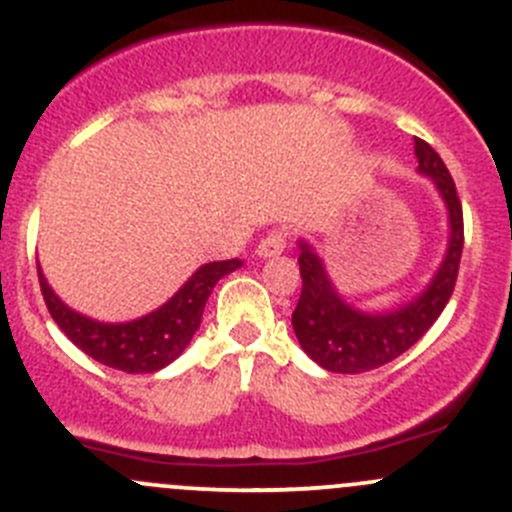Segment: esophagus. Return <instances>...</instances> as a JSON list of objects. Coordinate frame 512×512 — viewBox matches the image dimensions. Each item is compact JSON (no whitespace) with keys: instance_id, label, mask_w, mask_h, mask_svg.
Instances as JSON below:
<instances>
[{"instance_id":"esophagus-1","label":"esophagus","mask_w":512,"mask_h":512,"mask_svg":"<svg viewBox=\"0 0 512 512\" xmlns=\"http://www.w3.org/2000/svg\"><path fill=\"white\" fill-rule=\"evenodd\" d=\"M285 247H287L285 232L275 230V232H270V235H267L265 240L260 242V245H257V255L265 257V260H267V257L282 255V252H285Z\"/></svg>"}]
</instances>
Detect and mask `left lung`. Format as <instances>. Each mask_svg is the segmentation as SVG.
Masks as SVG:
<instances>
[{"label":"left lung","mask_w":512,"mask_h":512,"mask_svg":"<svg viewBox=\"0 0 512 512\" xmlns=\"http://www.w3.org/2000/svg\"><path fill=\"white\" fill-rule=\"evenodd\" d=\"M415 157L418 172L433 182L445 202L450 230L443 262L418 297L385 312L357 310L337 292L315 247L307 240H297L302 292L292 312V327L302 350L325 370L357 375L388 365L430 330L453 295L463 255V207L445 162L418 137Z\"/></svg>","instance_id":"1"}]
</instances>
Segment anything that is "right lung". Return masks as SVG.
Wrapping results in <instances>:
<instances>
[{"label": "right lung", "instance_id": "1", "mask_svg": "<svg viewBox=\"0 0 512 512\" xmlns=\"http://www.w3.org/2000/svg\"><path fill=\"white\" fill-rule=\"evenodd\" d=\"M242 267V260L207 262L157 310L127 322H99L59 300L37 262L39 287L59 330L82 352L102 365L122 372H157L185 352L202 322L207 297L225 275Z\"/></svg>", "mask_w": 512, "mask_h": 512}]
</instances>
